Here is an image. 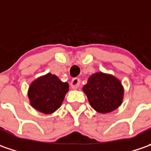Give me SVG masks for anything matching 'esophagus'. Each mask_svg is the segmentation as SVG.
Segmentation results:
<instances>
[{
  "instance_id": "1",
  "label": "esophagus",
  "mask_w": 151,
  "mask_h": 151,
  "mask_svg": "<svg viewBox=\"0 0 151 151\" xmlns=\"http://www.w3.org/2000/svg\"><path fill=\"white\" fill-rule=\"evenodd\" d=\"M80 78H73L72 82H71V87L73 88V89H77L79 85H80Z\"/></svg>"
}]
</instances>
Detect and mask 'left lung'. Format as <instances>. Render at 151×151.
Masks as SVG:
<instances>
[{"label": "left lung", "instance_id": "8db88e82", "mask_svg": "<svg viewBox=\"0 0 151 151\" xmlns=\"http://www.w3.org/2000/svg\"><path fill=\"white\" fill-rule=\"evenodd\" d=\"M91 107L100 114H108L122 104L124 88L114 75L97 72L92 74L83 87Z\"/></svg>", "mask_w": 151, "mask_h": 151}]
</instances>
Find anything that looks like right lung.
Masks as SVG:
<instances>
[{"label":"right lung","mask_w":151,"mask_h":151,"mask_svg":"<svg viewBox=\"0 0 151 151\" xmlns=\"http://www.w3.org/2000/svg\"><path fill=\"white\" fill-rule=\"evenodd\" d=\"M69 90V84L62 82L58 76L47 73L33 80L29 86L27 96L30 105L45 114L59 109Z\"/></svg>","instance_id":"obj_1"}]
</instances>
